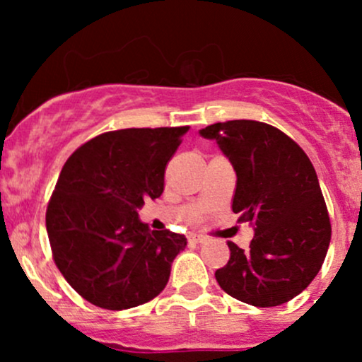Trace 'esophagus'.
Instances as JSON below:
<instances>
[{
	"mask_svg": "<svg viewBox=\"0 0 362 362\" xmlns=\"http://www.w3.org/2000/svg\"><path fill=\"white\" fill-rule=\"evenodd\" d=\"M189 240L194 243H206L207 242V236L204 235H199V233H190Z\"/></svg>",
	"mask_w": 362,
	"mask_h": 362,
	"instance_id": "1",
	"label": "esophagus"
}]
</instances>
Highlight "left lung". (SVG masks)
I'll return each mask as SVG.
<instances>
[{"label": "left lung", "instance_id": "8db88e82", "mask_svg": "<svg viewBox=\"0 0 362 362\" xmlns=\"http://www.w3.org/2000/svg\"><path fill=\"white\" fill-rule=\"evenodd\" d=\"M236 173L235 214L250 223L248 248L228 242L230 260L216 271L224 293L252 306L288 303L315 279L330 245V219L306 153L279 129L228 120L201 129Z\"/></svg>", "mask_w": 362, "mask_h": 362}]
</instances>
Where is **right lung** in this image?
Masks as SVG:
<instances>
[{
  "label": "right lung",
  "instance_id": "right-lung-1",
  "mask_svg": "<svg viewBox=\"0 0 362 362\" xmlns=\"http://www.w3.org/2000/svg\"><path fill=\"white\" fill-rule=\"evenodd\" d=\"M184 127L120 129L80 146L61 170L45 213L52 257L91 305L127 310L167 286L184 235L151 231L138 211L163 192Z\"/></svg>",
  "mask_w": 362,
  "mask_h": 362
}]
</instances>
